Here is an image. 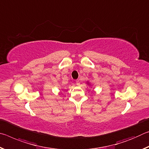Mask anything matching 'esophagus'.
Masks as SVG:
<instances>
[{
    "label": "esophagus",
    "instance_id": "1",
    "mask_svg": "<svg viewBox=\"0 0 149 149\" xmlns=\"http://www.w3.org/2000/svg\"><path fill=\"white\" fill-rule=\"evenodd\" d=\"M75 83H76V85H80V81H79V80H76V81H75Z\"/></svg>",
    "mask_w": 149,
    "mask_h": 149
}]
</instances>
